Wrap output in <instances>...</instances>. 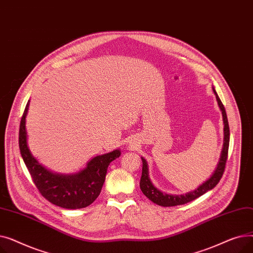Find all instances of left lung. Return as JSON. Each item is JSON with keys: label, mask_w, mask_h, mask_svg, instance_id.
Wrapping results in <instances>:
<instances>
[{"label": "left lung", "mask_w": 253, "mask_h": 253, "mask_svg": "<svg viewBox=\"0 0 253 253\" xmlns=\"http://www.w3.org/2000/svg\"><path fill=\"white\" fill-rule=\"evenodd\" d=\"M212 90H213V93L215 94L216 101L219 106V110L221 112L222 121H223V144H222V150L220 153L219 161L217 163V167L215 168L212 175L206 181H204L202 184L199 185V187L197 189H195L194 191H191L187 194H182V195H171V194H166V193L161 192L153 184V182L150 178V174H149L148 162L143 157H141L142 173H141V178H140V182H139L140 190L144 196H147L148 199H150L152 202H154L157 205L164 206V207H170V206H176V205H182L185 203H189V202L195 200V199L204 195L208 191L213 189L215 185L219 182V180L223 174L225 162H227V159H228V151H229V143H230V128H229L228 117H227V113H225L224 106H223L222 102L220 101L213 86H212Z\"/></svg>", "instance_id": "obj_1"}]
</instances>
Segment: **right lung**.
<instances>
[{
  "label": "right lung",
  "mask_w": 253,
  "mask_h": 253,
  "mask_svg": "<svg viewBox=\"0 0 253 253\" xmlns=\"http://www.w3.org/2000/svg\"><path fill=\"white\" fill-rule=\"evenodd\" d=\"M30 108L26 103L19 128V150L39 192L49 202L65 209H80L92 204L99 196L110 163L121 156L120 149L92 158L76 173L61 174L47 169L33 156L26 133L25 120Z\"/></svg>",
  "instance_id": "obj_1"
}]
</instances>
